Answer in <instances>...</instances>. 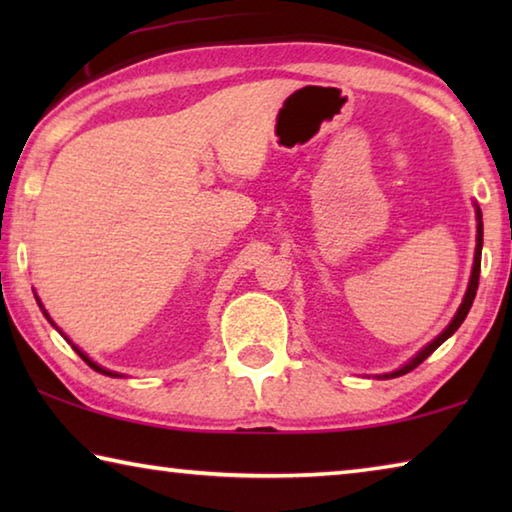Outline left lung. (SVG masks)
<instances>
[{
	"label": "left lung",
	"instance_id": "1",
	"mask_svg": "<svg viewBox=\"0 0 512 512\" xmlns=\"http://www.w3.org/2000/svg\"><path fill=\"white\" fill-rule=\"evenodd\" d=\"M481 248H483V221H481V210L479 207H476V250H474V266H472V275H470V284H467V291H465V298H463V302H461V307H458V311H456V316L452 318V323H449L447 327H445V332L443 334H438L436 339H433L429 345H424V348L415 354V357L409 361V363H404V366L400 368V370H395V372H386V375H379V379H391V377H400V375H406V372H411L413 368H418L420 363L429 357V354L436 350V348H440V345H443L449 336H452L458 327H461V323L465 320V316H467V311H470V307H472V302H474V296H476V289H479V273H481Z\"/></svg>",
	"mask_w": 512,
	"mask_h": 512
}]
</instances>
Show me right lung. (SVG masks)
<instances>
[{
  "mask_svg": "<svg viewBox=\"0 0 512 512\" xmlns=\"http://www.w3.org/2000/svg\"><path fill=\"white\" fill-rule=\"evenodd\" d=\"M36 300H38V296H36ZM38 305H40V309H42V314H45V316H47V320H49V323H51V325H54V320H51V318H49V314H47V311H45V307H42V302H40V300H38ZM54 327H56V325H54ZM58 332H60V329H58ZM60 334H63V332H60ZM63 336H65V334H63ZM65 339H67V336H65ZM67 341H69V339H67ZM69 343H72V341H69ZM72 348L76 350V354H79V357H81V359H83L85 363H88V366H90L92 370H97V372H101V375H108V377H121V375H119V372H112V370H106V368H101V366H99V363H94V361H92V359L88 357V354H85V352H81L79 348H76V345H72Z\"/></svg>",
  "mask_w": 512,
  "mask_h": 512,
  "instance_id": "obj_1",
  "label": "right lung"
}]
</instances>
